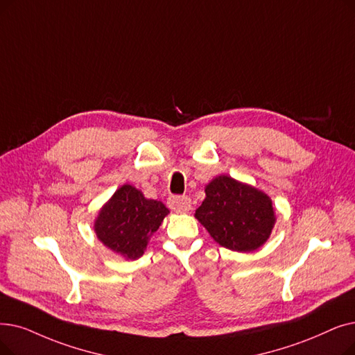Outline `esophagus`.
<instances>
[{
  "instance_id": "34e87169",
  "label": "esophagus",
  "mask_w": 355,
  "mask_h": 355,
  "mask_svg": "<svg viewBox=\"0 0 355 355\" xmlns=\"http://www.w3.org/2000/svg\"><path fill=\"white\" fill-rule=\"evenodd\" d=\"M168 206L171 210L182 213L189 211L191 207V202L187 196H171L168 198Z\"/></svg>"
}]
</instances>
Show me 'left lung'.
<instances>
[{
	"instance_id": "obj_1",
	"label": "left lung",
	"mask_w": 355,
	"mask_h": 355,
	"mask_svg": "<svg viewBox=\"0 0 355 355\" xmlns=\"http://www.w3.org/2000/svg\"><path fill=\"white\" fill-rule=\"evenodd\" d=\"M196 219L227 250L251 252L264 245L275 223L271 198L248 184L227 175L211 180Z\"/></svg>"
}]
</instances>
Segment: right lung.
<instances>
[{
	"instance_id": "obj_1",
	"label": "right lung",
	"mask_w": 355,
	"mask_h": 355,
	"mask_svg": "<svg viewBox=\"0 0 355 355\" xmlns=\"http://www.w3.org/2000/svg\"><path fill=\"white\" fill-rule=\"evenodd\" d=\"M169 210L158 200L146 198L130 184L121 186L98 211L94 222L97 238L126 259L144 255Z\"/></svg>"
}]
</instances>
